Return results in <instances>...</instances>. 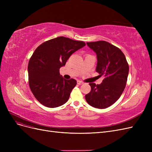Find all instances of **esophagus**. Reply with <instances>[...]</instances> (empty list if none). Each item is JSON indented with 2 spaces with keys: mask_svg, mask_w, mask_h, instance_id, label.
<instances>
[{
  "mask_svg": "<svg viewBox=\"0 0 152 152\" xmlns=\"http://www.w3.org/2000/svg\"><path fill=\"white\" fill-rule=\"evenodd\" d=\"M83 84V82H82V81H80V80H78V81H77V84L81 85V84Z\"/></svg>",
  "mask_w": 152,
  "mask_h": 152,
  "instance_id": "34e87169",
  "label": "esophagus"
}]
</instances>
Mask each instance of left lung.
<instances>
[{
    "instance_id": "left-lung-1",
    "label": "left lung",
    "mask_w": 152,
    "mask_h": 152,
    "mask_svg": "<svg viewBox=\"0 0 152 152\" xmlns=\"http://www.w3.org/2000/svg\"><path fill=\"white\" fill-rule=\"evenodd\" d=\"M97 56L96 71L104 76L102 84L90 83V93L85 96L86 102L93 107L104 109L115 103L125 89L129 65L122 50L108 42L99 40L87 42Z\"/></svg>"
}]
</instances>
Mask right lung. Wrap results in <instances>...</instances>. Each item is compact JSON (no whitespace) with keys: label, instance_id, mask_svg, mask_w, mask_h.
Listing matches in <instances>:
<instances>
[{"label":"right lung","instance_id":"right-lung-1","mask_svg":"<svg viewBox=\"0 0 152 152\" xmlns=\"http://www.w3.org/2000/svg\"><path fill=\"white\" fill-rule=\"evenodd\" d=\"M86 43L64 37L44 42L35 49L28 66V84L35 98L49 108L65 104L77 81L65 80L59 73L71 55Z\"/></svg>","mask_w":152,"mask_h":152}]
</instances>
